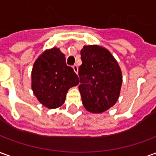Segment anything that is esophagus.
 Instances as JSON below:
<instances>
[{
  "label": "esophagus",
  "mask_w": 156,
  "mask_h": 156,
  "mask_svg": "<svg viewBox=\"0 0 156 156\" xmlns=\"http://www.w3.org/2000/svg\"><path fill=\"white\" fill-rule=\"evenodd\" d=\"M73 70H74L75 73H78V66H77V65H73Z\"/></svg>",
  "instance_id": "1"
}]
</instances>
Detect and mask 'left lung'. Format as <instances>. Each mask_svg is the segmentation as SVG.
I'll return each instance as SVG.
<instances>
[{
  "instance_id": "left-lung-1",
  "label": "left lung",
  "mask_w": 156,
  "mask_h": 156,
  "mask_svg": "<svg viewBox=\"0 0 156 156\" xmlns=\"http://www.w3.org/2000/svg\"><path fill=\"white\" fill-rule=\"evenodd\" d=\"M78 69L82 103L90 113L101 114L117 102L122 86L119 65L108 49L98 45L83 46Z\"/></svg>"
}]
</instances>
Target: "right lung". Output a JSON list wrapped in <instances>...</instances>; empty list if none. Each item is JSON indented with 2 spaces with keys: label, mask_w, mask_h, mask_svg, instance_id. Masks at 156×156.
I'll list each match as a JSON object with an SVG mask.
<instances>
[{
  "label": "right lung",
  "mask_w": 156,
  "mask_h": 156,
  "mask_svg": "<svg viewBox=\"0 0 156 156\" xmlns=\"http://www.w3.org/2000/svg\"><path fill=\"white\" fill-rule=\"evenodd\" d=\"M78 83V75L67 66L65 55L58 48L45 50L32 67L33 94L48 108H57L63 105L68 89Z\"/></svg>",
  "instance_id": "right-lung-1"
}]
</instances>
